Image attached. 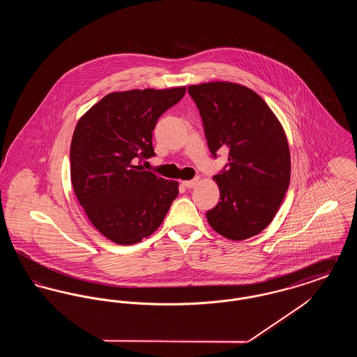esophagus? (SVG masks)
I'll list each match as a JSON object with an SVG mask.
<instances>
[{"label": "esophagus", "instance_id": "obj_1", "mask_svg": "<svg viewBox=\"0 0 357 357\" xmlns=\"http://www.w3.org/2000/svg\"><path fill=\"white\" fill-rule=\"evenodd\" d=\"M198 183H199V178H195V179H191V181H185L183 186L186 188H192V187L197 186Z\"/></svg>", "mask_w": 357, "mask_h": 357}]
</instances>
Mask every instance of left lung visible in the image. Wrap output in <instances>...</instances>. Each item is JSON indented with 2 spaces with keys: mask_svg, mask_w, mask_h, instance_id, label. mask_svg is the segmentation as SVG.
Segmentation results:
<instances>
[{
  "mask_svg": "<svg viewBox=\"0 0 357 357\" xmlns=\"http://www.w3.org/2000/svg\"><path fill=\"white\" fill-rule=\"evenodd\" d=\"M204 121L210 153L229 150L227 169L214 176L221 201L206 213L225 238L257 236L275 217L290 182L285 131L269 105L245 85L211 82L190 85Z\"/></svg>",
  "mask_w": 357,
  "mask_h": 357,
  "instance_id": "obj_1",
  "label": "left lung"
}]
</instances>
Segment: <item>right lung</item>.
<instances>
[{"instance_id": "obj_1", "label": "right lung", "mask_w": 357, "mask_h": 357, "mask_svg": "<svg viewBox=\"0 0 357 357\" xmlns=\"http://www.w3.org/2000/svg\"><path fill=\"white\" fill-rule=\"evenodd\" d=\"M186 86L112 92L79 119L70 142V182L104 237L132 245L150 237L178 195V182L146 171L158 119Z\"/></svg>"}]
</instances>
